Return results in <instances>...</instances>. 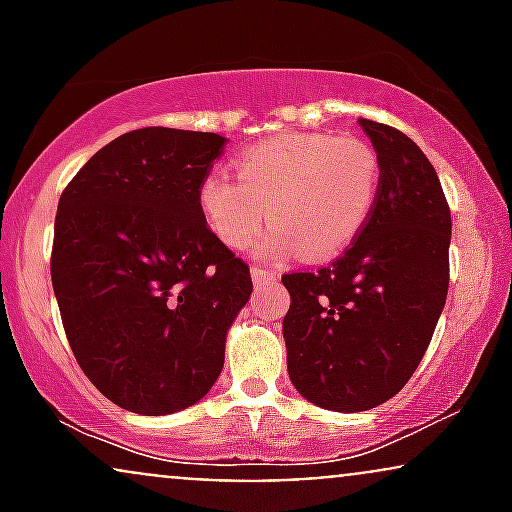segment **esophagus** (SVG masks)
Segmentation results:
<instances>
[{
    "mask_svg": "<svg viewBox=\"0 0 512 512\" xmlns=\"http://www.w3.org/2000/svg\"><path fill=\"white\" fill-rule=\"evenodd\" d=\"M250 272H252V281H255V284H267V281H274L276 276H279L267 267H252Z\"/></svg>",
    "mask_w": 512,
    "mask_h": 512,
    "instance_id": "34e87169",
    "label": "esophagus"
}]
</instances>
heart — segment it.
<instances>
[{
	"label": "heart",
	"instance_id": "1",
	"mask_svg": "<svg viewBox=\"0 0 512 512\" xmlns=\"http://www.w3.org/2000/svg\"><path fill=\"white\" fill-rule=\"evenodd\" d=\"M238 180L209 173L199 207L228 248L243 250L262 231L264 255L298 250L327 260L354 243L380 190L378 154L361 139L332 134H281L236 158Z\"/></svg>",
	"mask_w": 512,
	"mask_h": 512
}]
</instances>
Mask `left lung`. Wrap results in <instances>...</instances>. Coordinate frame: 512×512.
Here are the masks:
<instances>
[{"label": "left lung", "instance_id": "1", "mask_svg": "<svg viewBox=\"0 0 512 512\" xmlns=\"http://www.w3.org/2000/svg\"><path fill=\"white\" fill-rule=\"evenodd\" d=\"M380 161L373 214L330 267L281 276L289 378L308 402L366 411L395 397L431 344L450 284V207L404 132L358 120Z\"/></svg>", "mask_w": 512, "mask_h": 512}]
</instances>
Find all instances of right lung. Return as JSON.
I'll return each instance as SVG.
<instances>
[{"instance_id": "add662e5", "label": "right lung", "mask_w": 512, "mask_h": 512, "mask_svg": "<svg viewBox=\"0 0 512 512\" xmlns=\"http://www.w3.org/2000/svg\"><path fill=\"white\" fill-rule=\"evenodd\" d=\"M226 139L144 127L64 187L50 274L76 363L117 407L163 416L219 378L250 267L207 226L199 185Z\"/></svg>"}]
</instances>
